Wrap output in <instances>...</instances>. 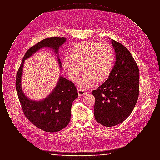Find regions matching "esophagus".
<instances>
[{
    "instance_id": "esophagus-1",
    "label": "esophagus",
    "mask_w": 160,
    "mask_h": 160,
    "mask_svg": "<svg viewBox=\"0 0 160 160\" xmlns=\"http://www.w3.org/2000/svg\"><path fill=\"white\" fill-rule=\"evenodd\" d=\"M87 93H88V92L84 89H78V93L79 96H83L84 95L86 94Z\"/></svg>"
}]
</instances>
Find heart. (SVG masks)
Listing matches in <instances>:
<instances>
[{
    "label": "heart",
    "mask_w": 160,
    "mask_h": 160,
    "mask_svg": "<svg viewBox=\"0 0 160 160\" xmlns=\"http://www.w3.org/2000/svg\"><path fill=\"white\" fill-rule=\"evenodd\" d=\"M114 62L113 47L108 43L84 42L70 50V55L62 59V67L69 78L76 82L81 72L78 84L83 88L91 86L96 81L101 82L110 75Z\"/></svg>",
    "instance_id": "obj_1"
}]
</instances>
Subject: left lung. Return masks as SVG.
Segmentation results:
<instances>
[{
	"label": "left lung",
	"instance_id": "8db88e82",
	"mask_svg": "<svg viewBox=\"0 0 160 160\" xmlns=\"http://www.w3.org/2000/svg\"><path fill=\"white\" fill-rule=\"evenodd\" d=\"M116 61L108 79L92 91L95 98L96 121L112 127L125 121L132 112L139 95V69L129 50L112 39Z\"/></svg>",
	"mask_w": 160,
	"mask_h": 160
}]
</instances>
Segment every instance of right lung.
Instances as JSON below:
<instances>
[{
	"instance_id": "1",
	"label": "right lung",
	"mask_w": 160,
	"mask_h": 160,
	"mask_svg": "<svg viewBox=\"0 0 160 160\" xmlns=\"http://www.w3.org/2000/svg\"><path fill=\"white\" fill-rule=\"evenodd\" d=\"M65 41V38H46L31 47L24 54L16 74L15 88L23 113L35 126L46 132H58L68 125L72 103L78 97L76 87L72 82L60 77L56 88L48 97L40 101H32L23 94L21 87L23 64L25 59L44 47H50L58 53L59 47ZM58 61L61 65L59 59Z\"/></svg>"
}]
</instances>
